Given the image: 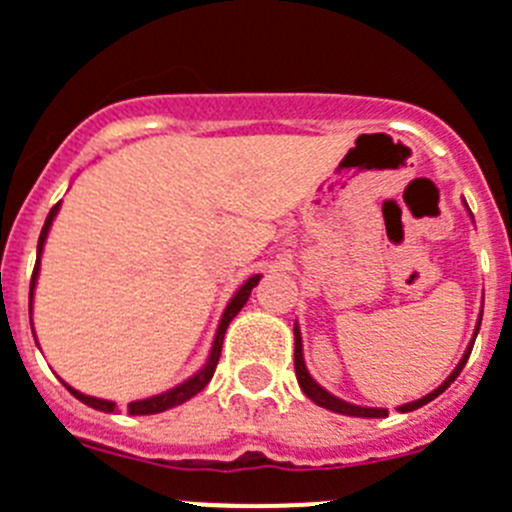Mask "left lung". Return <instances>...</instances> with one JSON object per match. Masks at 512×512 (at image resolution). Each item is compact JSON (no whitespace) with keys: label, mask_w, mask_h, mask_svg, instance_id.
Returning <instances> with one entry per match:
<instances>
[{"label":"left lung","mask_w":512,"mask_h":512,"mask_svg":"<svg viewBox=\"0 0 512 512\" xmlns=\"http://www.w3.org/2000/svg\"><path fill=\"white\" fill-rule=\"evenodd\" d=\"M480 320H483V315L478 317V325H475V335H473V340H470L468 350H465L463 360H460L458 367H455V370L450 372L448 380H445L443 385H440V388H435L433 393L425 395V398L413 400V403H408V405H400V408H398L400 413H413V410L423 408V405H428L430 400H435L440 393H445V390L450 388V382H453L455 377L460 375V370H463L465 362H468L470 350H473L475 337H478V330H480ZM295 375H297V382H300L302 393H305L307 398L312 400V403L320 405V408L332 410V413H340V415H352V418H388V410H385V408H362V405L345 403V400L335 398V395L327 393V390L322 388V385H317V382L312 380V375H310V372H307V367H305V357H302V337H300V327H297V325H295Z\"/></svg>","instance_id":"obj_1"}]
</instances>
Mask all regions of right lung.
Instances as JSON below:
<instances>
[{"instance_id": "add662e5", "label": "right lung", "mask_w": 512, "mask_h": 512, "mask_svg": "<svg viewBox=\"0 0 512 512\" xmlns=\"http://www.w3.org/2000/svg\"><path fill=\"white\" fill-rule=\"evenodd\" d=\"M59 205L62 202H57V205L49 210L47 220H44V227L42 232H39V242H37V262H34V272H32V282H29V315H32V300H34V287H37V277H39V260H42V250H44V242H47V235H49V227H52L54 217H57L59 212ZM257 282H260V275H252L250 280L245 282V285L240 287V290L232 295V300L227 302L225 312H222V320H220V327H217L215 332V342H212V350H210V357H207L205 367L202 370H197L195 375L190 377V380L180 382L177 388L167 390V393H160V395H152V398H145V400H135V403L127 405V413L130 415H155V413H165V410L170 408H177V405L187 403L190 398H195L200 390L207 388V382L212 380V375H215V367L217 362H220V352H222V340H225V332L227 327H230L232 317L237 315V312L245 307V302L250 300V292L252 287H257ZM29 322H32V317H29ZM37 340V337H34ZM67 385V382H64ZM69 393L74 395L77 400H82L84 405H89V408L94 410H102V413H114L117 410V403H112V400H99V398H92V395H84L79 393V390L69 388Z\"/></svg>"}]
</instances>
